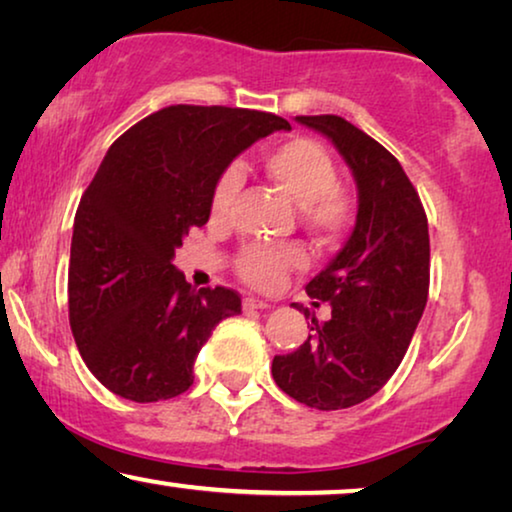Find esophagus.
<instances>
[{"mask_svg": "<svg viewBox=\"0 0 512 512\" xmlns=\"http://www.w3.org/2000/svg\"><path fill=\"white\" fill-rule=\"evenodd\" d=\"M264 308H269V303L262 299H255V296H246V299H243V310H264Z\"/></svg>", "mask_w": 512, "mask_h": 512, "instance_id": "esophagus-1", "label": "esophagus"}]
</instances>
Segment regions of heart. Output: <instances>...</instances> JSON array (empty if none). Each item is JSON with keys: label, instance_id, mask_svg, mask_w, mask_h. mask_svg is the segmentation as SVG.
Returning <instances> with one entry per match:
<instances>
[{"label": "heart", "instance_id": "heart-1", "mask_svg": "<svg viewBox=\"0 0 512 512\" xmlns=\"http://www.w3.org/2000/svg\"><path fill=\"white\" fill-rule=\"evenodd\" d=\"M266 174L299 204L303 223L312 230L335 236L345 232L354 220V200L335 181V163L329 151L310 137H292L271 147L264 154ZM241 188V172L227 167L213 183L211 213L225 218L232 211L236 193ZM305 262L299 246H266L250 243L239 257L241 278L253 287H273L294 266Z\"/></svg>", "mask_w": 512, "mask_h": 512}]
</instances>
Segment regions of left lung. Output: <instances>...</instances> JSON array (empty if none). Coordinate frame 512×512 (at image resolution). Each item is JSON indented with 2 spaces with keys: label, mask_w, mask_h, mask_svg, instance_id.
I'll return each instance as SVG.
<instances>
[{
  "label": "left lung",
  "mask_w": 512,
  "mask_h": 512,
  "mask_svg": "<svg viewBox=\"0 0 512 512\" xmlns=\"http://www.w3.org/2000/svg\"><path fill=\"white\" fill-rule=\"evenodd\" d=\"M322 133L345 158L358 190L356 225L345 246L308 285L310 299L331 305L312 319L292 354L273 358L280 391L308 407L347 409L375 395L407 354L430 289V234L421 197L391 151L335 114L296 117ZM315 301V305H319Z\"/></svg>",
  "instance_id": "left-lung-1"
}]
</instances>
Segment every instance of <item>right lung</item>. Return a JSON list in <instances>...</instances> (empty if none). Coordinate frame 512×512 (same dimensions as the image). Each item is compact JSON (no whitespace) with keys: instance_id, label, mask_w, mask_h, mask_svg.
<instances>
[{"instance_id":"add662e5","label":"right lung","mask_w":512,"mask_h":512,"mask_svg":"<svg viewBox=\"0 0 512 512\" xmlns=\"http://www.w3.org/2000/svg\"><path fill=\"white\" fill-rule=\"evenodd\" d=\"M273 131L292 126L269 112L170 105L105 154L75 213L68 319L91 375L119 398L188 391L211 331L241 312L234 289H195L172 257L207 225L220 172Z\"/></svg>"}]
</instances>
